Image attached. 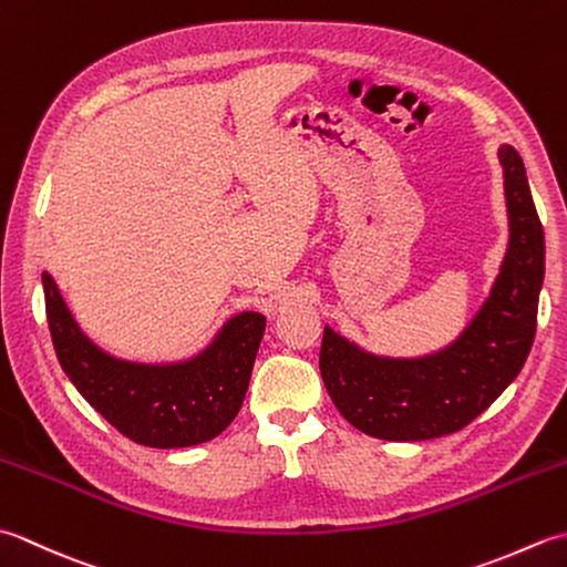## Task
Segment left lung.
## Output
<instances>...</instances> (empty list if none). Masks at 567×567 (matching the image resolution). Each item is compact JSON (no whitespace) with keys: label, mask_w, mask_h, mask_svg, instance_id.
I'll return each mask as SVG.
<instances>
[{"label":"left lung","mask_w":567,"mask_h":567,"mask_svg":"<svg viewBox=\"0 0 567 567\" xmlns=\"http://www.w3.org/2000/svg\"><path fill=\"white\" fill-rule=\"evenodd\" d=\"M509 209V248L489 299L461 339L419 360L368 355L323 329L319 370L348 424L384 441H426L455 433L519 375L536 336L544 285V226L522 155L499 148Z\"/></svg>","instance_id":"obj_1"}]
</instances>
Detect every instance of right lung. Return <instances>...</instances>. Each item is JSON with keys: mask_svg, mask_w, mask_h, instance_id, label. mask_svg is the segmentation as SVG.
<instances>
[{"mask_svg": "<svg viewBox=\"0 0 567 567\" xmlns=\"http://www.w3.org/2000/svg\"><path fill=\"white\" fill-rule=\"evenodd\" d=\"M43 292L60 368L126 439L151 449H185L219 436L236 419L265 331L262 315H238L187 363L136 365L110 358L84 339L48 272Z\"/></svg>", "mask_w": 567, "mask_h": 567, "instance_id": "right-lung-1", "label": "right lung"}]
</instances>
